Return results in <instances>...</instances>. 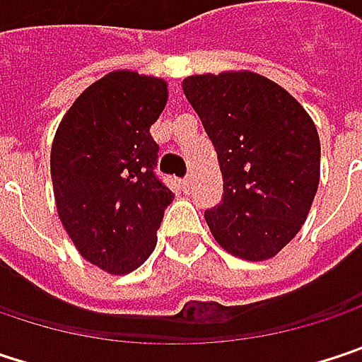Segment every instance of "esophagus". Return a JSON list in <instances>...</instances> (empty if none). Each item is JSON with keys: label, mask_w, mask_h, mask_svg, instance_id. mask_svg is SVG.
I'll use <instances>...</instances> for the list:
<instances>
[{"label": "esophagus", "mask_w": 362, "mask_h": 362, "mask_svg": "<svg viewBox=\"0 0 362 362\" xmlns=\"http://www.w3.org/2000/svg\"><path fill=\"white\" fill-rule=\"evenodd\" d=\"M180 186L184 188V190H188V188H190V178H182Z\"/></svg>", "instance_id": "obj_1"}]
</instances>
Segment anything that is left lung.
I'll list each match as a JSON object with an SVG mask.
<instances>
[{"label":"left lung","instance_id":"8db88e82","mask_svg":"<svg viewBox=\"0 0 362 362\" xmlns=\"http://www.w3.org/2000/svg\"><path fill=\"white\" fill-rule=\"evenodd\" d=\"M182 90L224 180L220 205L205 211L214 239L243 259L276 255L300 233L319 188L315 121L287 90L252 71L192 75Z\"/></svg>","mask_w":362,"mask_h":362}]
</instances>
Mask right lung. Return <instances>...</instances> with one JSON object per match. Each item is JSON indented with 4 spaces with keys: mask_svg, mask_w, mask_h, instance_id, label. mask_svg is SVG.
Wrapping results in <instances>:
<instances>
[{
    "mask_svg": "<svg viewBox=\"0 0 362 362\" xmlns=\"http://www.w3.org/2000/svg\"><path fill=\"white\" fill-rule=\"evenodd\" d=\"M165 103L163 79L112 71L73 103L52 142L58 218L77 252L110 274L144 264L174 199L155 174L151 136Z\"/></svg>",
    "mask_w": 362,
    "mask_h": 362,
    "instance_id": "obj_1",
    "label": "right lung"
}]
</instances>
